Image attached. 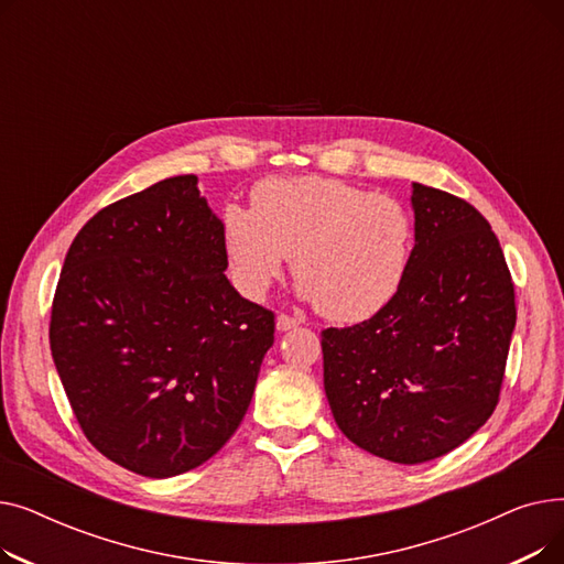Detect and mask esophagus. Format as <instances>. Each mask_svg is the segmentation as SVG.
Returning a JSON list of instances; mask_svg holds the SVG:
<instances>
[{"label": "esophagus", "mask_w": 564, "mask_h": 564, "mask_svg": "<svg viewBox=\"0 0 564 564\" xmlns=\"http://www.w3.org/2000/svg\"><path fill=\"white\" fill-rule=\"evenodd\" d=\"M300 327V319H294L290 315H276V332H290V329H297Z\"/></svg>", "instance_id": "esophagus-1"}]
</instances>
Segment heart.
<instances>
[{
    "label": "heart",
    "instance_id": "1",
    "mask_svg": "<svg viewBox=\"0 0 564 564\" xmlns=\"http://www.w3.org/2000/svg\"><path fill=\"white\" fill-rule=\"evenodd\" d=\"M221 247L245 297L260 300L292 256L302 300L334 322H364L400 292L413 224L395 198L336 177H267L251 207L224 210Z\"/></svg>",
    "mask_w": 564,
    "mask_h": 564
}]
</instances>
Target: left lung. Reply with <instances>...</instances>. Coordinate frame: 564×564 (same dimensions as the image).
Here are the masks:
<instances>
[{
  "instance_id": "obj_1",
  "label": "left lung",
  "mask_w": 564,
  "mask_h": 564,
  "mask_svg": "<svg viewBox=\"0 0 564 564\" xmlns=\"http://www.w3.org/2000/svg\"><path fill=\"white\" fill-rule=\"evenodd\" d=\"M413 237L395 300L322 332L324 393L340 432L395 464L476 434L498 404L517 324L514 285L489 221L464 198L411 185Z\"/></svg>"
}]
</instances>
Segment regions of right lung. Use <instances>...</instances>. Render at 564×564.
I'll return each mask as SVG.
<instances>
[{
  "mask_svg": "<svg viewBox=\"0 0 564 564\" xmlns=\"http://www.w3.org/2000/svg\"><path fill=\"white\" fill-rule=\"evenodd\" d=\"M226 267L196 175L102 207L73 240L52 359L82 432L118 466L181 476L240 427L274 313L240 297Z\"/></svg>",
  "mask_w": 564,
  "mask_h": 564,
  "instance_id": "1",
  "label": "right lung"
}]
</instances>
